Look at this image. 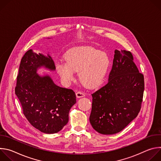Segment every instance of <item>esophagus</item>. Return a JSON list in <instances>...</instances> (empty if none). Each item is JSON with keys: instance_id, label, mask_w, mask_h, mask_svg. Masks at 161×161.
I'll return each instance as SVG.
<instances>
[{"instance_id": "1", "label": "esophagus", "mask_w": 161, "mask_h": 161, "mask_svg": "<svg viewBox=\"0 0 161 161\" xmlns=\"http://www.w3.org/2000/svg\"><path fill=\"white\" fill-rule=\"evenodd\" d=\"M76 97L78 98H80V97H83L85 96V94L83 92H81V91H78L76 92Z\"/></svg>"}]
</instances>
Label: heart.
<instances>
[{
    "mask_svg": "<svg viewBox=\"0 0 161 161\" xmlns=\"http://www.w3.org/2000/svg\"><path fill=\"white\" fill-rule=\"evenodd\" d=\"M66 61L57 63V70L62 78L70 82L75 79V71H80V80L88 87H95L104 78L110 64L108 55L89 47L74 48L68 51Z\"/></svg>",
    "mask_w": 161,
    "mask_h": 161,
    "instance_id": "1",
    "label": "heart"
}]
</instances>
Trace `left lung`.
Masks as SVG:
<instances>
[{
	"label": "left lung",
	"mask_w": 161,
	"mask_h": 161,
	"mask_svg": "<svg viewBox=\"0 0 161 161\" xmlns=\"http://www.w3.org/2000/svg\"><path fill=\"white\" fill-rule=\"evenodd\" d=\"M144 76L129 51H114L108 83L92 94L90 122L103 134L123 130L138 114L143 101Z\"/></svg>",
	"instance_id": "left-lung-1"
}]
</instances>
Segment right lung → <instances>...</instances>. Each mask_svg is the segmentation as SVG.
Instances as JSON below:
<instances>
[{
  "label": "right lung",
  "instance_id": "right-lung-1",
  "mask_svg": "<svg viewBox=\"0 0 161 161\" xmlns=\"http://www.w3.org/2000/svg\"><path fill=\"white\" fill-rule=\"evenodd\" d=\"M44 67L55 69L52 57L28 50L22 57L17 76L15 94L25 117L42 132H59L67 124L69 112L76 103L71 89L55 85L50 76H39L37 70Z\"/></svg>",
  "mask_w": 161,
  "mask_h": 161
}]
</instances>
